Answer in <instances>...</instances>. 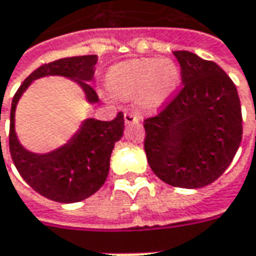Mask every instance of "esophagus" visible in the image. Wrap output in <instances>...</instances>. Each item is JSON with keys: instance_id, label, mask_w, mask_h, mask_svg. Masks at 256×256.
Masks as SVG:
<instances>
[{"instance_id": "1", "label": "esophagus", "mask_w": 256, "mask_h": 256, "mask_svg": "<svg viewBox=\"0 0 256 256\" xmlns=\"http://www.w3.org/2000/svg\"><path fill=\"white\" fill-rule=\"evenodd\" d=\"M124 120H125L126 125H132V124L140 122V116L135 112H131V111H126V112L124 114Z\"/></svg>"}]
</instances>
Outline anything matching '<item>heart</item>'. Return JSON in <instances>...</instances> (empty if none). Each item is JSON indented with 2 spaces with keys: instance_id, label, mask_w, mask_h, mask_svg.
I'll list each match as a JSON object with an SVG mask.
<instances>
[{
  "instance_id": "obj_1",
  "label": "heart",
  "mask_w": 256,
  "mask_h": 256,
  "mask_svg": "<svg viewBox=\"0 0 256 256\" xmlns=\"http://www.w3.org/2000/svg\"><path fill=\"white\" fill-rule=\"evenodd\" d=\"M108 91L118 98H141L158 106L171 98L181 84V71L170 58H138L112 65L105 75Z\"/></svg>"
}]
</instances>
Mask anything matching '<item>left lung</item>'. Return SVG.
<instances>
[{
    "instance_id": "1",
    "label": "left lung",
    "mask_w": 256,
    "mask_h": 256,
    "mask_svg": "<svg viewBox=\"0 0 256 256\" xmlns=\"http://www.w3.org/2000/svg\"><path fill=\"white\" fill-rule=\"evenodd\" d=\"M182 88L155 116L144 121L146 160L172 186L202 188L218 180L242 140L236 86L220 65L175 51Z\"/></svg>"
}]
</instances>
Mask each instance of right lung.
<instances>
[{
    "instance_id": "add662e5",
    "label": "right lung",
    "mask_w": 256,
    "mask_h": 256,
    "mask_svg": "<svg viewBox=\"0 0 256 256\" xmlns=\"http://www.w3.org/2000/svg\"><path fill=\"white\" fill-rule=\"evenodd\" d=\"M96 61V55H82L61 58L41 65L25 78L12 98L8 135L12 162L24 181L34 191L51 201L62 204L80 202L102 186L110 172L114 145L124 134V114L118 112L112 121L88 118L64 146L52 152L34 154L26 151L15 135L16 102L34 80L48 75H61L72 80L82 88L88 102H98V95L90 84L94 78Z\"/></svg>"
}]
</instances>
